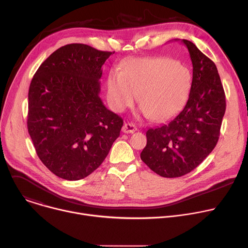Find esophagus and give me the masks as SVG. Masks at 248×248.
Returning a JSON list of instances; mask_svg holds the SVG:
<instances>
[{"label":"esophagus","instance_id":"obj_1","mask_svg":"<svg viewBox=\"0 0 248 248\" xmlns=\"http://www.w3.org/2000/svg\"><path fill=\"white\" fill-rule=\"evenodd\" d=\"M122 130L124 132V133H133L134 131L137 130V127L136 125H134L133 124L131 123H125L122 128Z\"/></svg>","mask_w":248,"mask_h":248}]
</instances>
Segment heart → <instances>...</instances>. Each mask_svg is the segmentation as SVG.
<instances>
[{
  "instance_id": "1",
  "label": "heart",
  "mask_w": 248,
  "mask_h": 248,
  "mask_svg": "<svg viewBox=\"0 0 248 248\" xmlns=\"http://www.w3.org/2000/svg\"><path fill=\"white\" fill-rule=\"evenodd\" d=\"M191 88V74L170 58L138 59L108 77V100L115 110L130 106L136 95L142 110L154 121L169 119L182 108Z\"/></svg>"
}]
</instances>
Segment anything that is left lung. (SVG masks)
<instances>
[{
    "mask_svg": "<svg viewBox=\"0 0 248 248\" xmlns=\"http://www.w3.org/2000/svg\"><path fill=\"white\" fill-rule=\"evenodd\" d=\"M182 42L193 64L189 99L170 122L146 131L147 143L140 153L153 172L166 178L190 173L213 151L227 106L216 64L193 42Z\"/></svg>",
    "mask_w": 248,
    "mask_h": 248,
    "instance_id": "8db88e82",
    "label": "left lung"
}]
</instances>
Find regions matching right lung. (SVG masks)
I'll use <instances>...</instances> for the list:
<instances>
[{
    "label": "right lung",
    "instance_id": "1",
    "mask_svg": "<svg viewBox=\"0 0 248 248\" xmlns=\"http://www.w3.org/2000/svg\"><path fill=\"white\" fill-rule=\"evenodd\" d=\"M111 52L82 43L54 51L29 90L28 129L41 162L77 181L94 172L120 137L124 121L99 97L102 66Z\"/></svg>",
    "mask_w": 248,
    "mask_h": 248
}]
</instances>
